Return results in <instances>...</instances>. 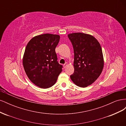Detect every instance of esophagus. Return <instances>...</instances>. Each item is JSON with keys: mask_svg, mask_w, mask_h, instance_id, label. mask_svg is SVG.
I'll return each instance as SVG.
<instances>
[{"mask_svg": "<svg viewBox=\"0 0 126 126\" xmlns=\"http://www.w3.org/2000/svg\"><path fill=\"white\" fill-rule=\"evenodd\" d=\"M63 68H66V67L67 66V63H64V64H63Z\"/></svg>", "mask_w": 126, "mask_h": 126, "instance_id": "1", "label": "esophagus"}]
</instances>
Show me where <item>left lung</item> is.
<instances>
[{
  "label": "left lung",
  "instance_id": "obj_1",
  "mask_svg": "<svg viewBox=\"0 0 126 126\" xmlns=\"http://www.w3.org/2000/svg\"><path fill=\"white\" fill-rule=\"evenodd\" d=\"M68 37L74 51V73L71 80L80 87L92 84L101 74L104 65L101 46L95 38L89 34L76 32Z\"/></svg>",
  "mask_w": 126,
  "mask_h": 126
}]
</instances>
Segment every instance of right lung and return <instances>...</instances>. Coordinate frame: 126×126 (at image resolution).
I'll return each mask as SVG.
<instances>
[{
	"label": "right lung",
	"mask_w": 126,
	"mask_h": 126,
	"mask_svg": "<svg viewBox=\"0 0 126 126\" xmlns=\"http://www.w3.org/2000/svg\"><path fill=\"white\" fill-rule=\"evenodd\" d=\"M60 36L45 33L33 37L26 46L22 63L27 76L41 88L55 84L63 66L57 62L55 48Z\"/></svg>",
	"instance_id": "right-lung-1"
}]
</instances>
